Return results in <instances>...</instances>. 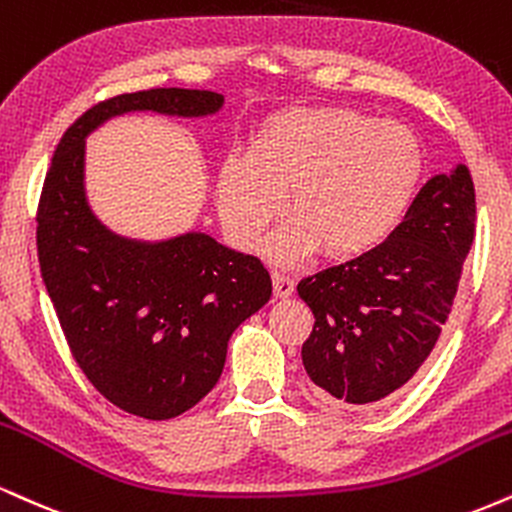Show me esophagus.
Here are the masks:
<instances>
[{
  "instance_id": "obj_1",
  "label": "esophagus",
  "mask_w": 512,
  "mask_h": 512,
  "mask_svg": "<svg viewBox=\"0 0 512 512\" xmlns=\"http://www.w3.org/2000/svg\"><path fill=\"white\" fill-rule=\"evenodd\" d=\"M272 281H274V295H276V298H291L293 291H295V286H293V281L288 279L286 274H283V272H272Z\"/></svg>"
}]
</instances>
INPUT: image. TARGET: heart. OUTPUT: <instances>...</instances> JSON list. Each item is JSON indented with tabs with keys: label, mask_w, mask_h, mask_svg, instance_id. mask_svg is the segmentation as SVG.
Wrapping results in <instances>:
<instances>
[{
	"label": "heart",
	"mask_w": 512,
	"mask_h": 512,
	"mask_svg": "<svg viewBox=\"0 0 512 512\" xmlns=\"http://www.w3.org/2000/svg\"><path fill=\"white\" fill-rule=\"evenodd\" d=\"M422 176L408 126L348 107L288 109L252 133L243 159L221 164L217 205L240 250H255L281 214L293 221L267 243L276 262L322 248L348 262L396 231Z\"/></svg>",
	"instance_id": "obj_1"
}]
</instances>
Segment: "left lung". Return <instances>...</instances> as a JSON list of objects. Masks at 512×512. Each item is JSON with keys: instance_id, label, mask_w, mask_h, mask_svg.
<instances>
[{"instance_id": "8db88e82", "label": "left lung", "mask_w": 512, "mask_h": 512, "mask_svg": "<svg viewBox=\"0 0 512 512\" xmlns=\"http://www.w3.org/2000/svg\"><path fill=\"white\" fill-rule=\"evenodd\" d=\"M472 240V176L455 164L424 183L377 250L298 283L315 315L303 365L326 398L365 408L415 377L451 315Z\"/></svg>"}]
</instances>
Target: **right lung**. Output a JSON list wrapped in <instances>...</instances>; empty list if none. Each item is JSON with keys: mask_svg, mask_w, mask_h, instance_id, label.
I'll use <instances>...</instances> for the list:
<instances>
[{"mask_svg": "<svg viewBox=\"0 0 512 512\" xmlns=\"http://www.w3.org/2000/svg\"><path fill=\"white\" fill-rule=\"evenodd\" d=\"M212 90L155 88L90 107L54 150L38 205V257L61 331L90 384L116 408L171 420L217 386L229 338L272 298L264 264L207 233L123 238L85 197V138L112 116H209Z\"/></svg>", "mask_w": 512, "mask_h": 512, "instance_id": "right-lung-1", "label": "right lung"}]
</instances>
